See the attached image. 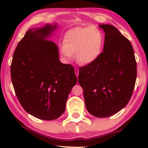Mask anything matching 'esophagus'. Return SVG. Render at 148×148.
<instances>
[{
  "label": "esophagus",
  "instance_id": "1",
  "mask_svg": "<svg viewBox=\"0 0 148 148\" xmlns=\"http://www.w3.org/2000/svg\"><path fill=\"white\" fill-rule=\"evenodd\" d=\"M74 72H75V74H76V76H77L78 77V76H79V69L78 68H74Z\"/></svg>",
  "mask_w": 148,
  "mask_h": 148
}]
</instances>
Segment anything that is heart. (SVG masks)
Segmentation results:
<instances>
[{"label":"heart","mask_w":148,"mask_h":148,"mask_svg":"<svg viewBox=\"0 0 148 148\" xmlns=\"http://www.w3.org/2000/svg\"><path fill=\"white\" fill-rule=\"evenodd\" d=\"M103 42L104 36L101 30L93 26L77 27L64 35L62 53L68 59L74 53L80 63L89 64L99 56Z\"/></svg>","instance_id":"obj_1"}]
</instances>
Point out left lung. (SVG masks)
Listing matches in <instances>:
<instances>
[{"label":"left lung","instance_id":"obj_1","mask_svg":"<svg viewBox=\"0 0 148 148\" xmlns=\"http://www.w3.org/2000/svg\"><path fill=\"white\" fill-rule=\"evenodd\" d=\"M105 32L103 51L95 61L79 68V84L90 114L106 118L128 103L137 76L131 42L111 25H99Z\"/></svg>","mask_w":148,"mask_h":148}]
</instances>
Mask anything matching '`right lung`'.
<instances>
[{
  "label": "right lung",
  "mask_w": 148,
  "mask_h": 148,
  "mask_svg": "<svg viewBox=\"0 0 148 148\" xmlns=\"http://www.w3.org/2000/svg\"><path fill=\"white\" fill-rule=\"evenodd\" d=\"M56 28L46 25L28 30L15 49L10 67L13 87L22 107L45 120H55L64 113L77 81L73 66L60 62L57 45L47 39Z\"/></svg>",
  "instance_id": "1"
}]
</instances>
